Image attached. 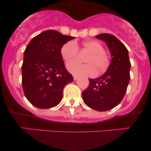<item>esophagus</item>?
I'll use <instances>...</instances> for the list:
<instances>
[{"label": "esophagus", "mask_w": 151, "mask_h": 151, "mask_svg": "<svg viewBox=\"0 0 151 151\" xmlns=\"http://www.w3.org/2000/svg\"><path fill=\"white\" fill-rule=\"evenodd\" d=\"M73 79L76 81V80L78 79V76H73Z\"/></svg>", "instance_id": "1"}]
</instances>
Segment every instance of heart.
<instances>
[{"mask_svg":"<svg viewBox=\"0 0 151 151\" xmlns=\"http://www.w3.org/2000/svg\"><path fill=\"white\" fill-rule=\"evenodd\" d=\"M83 50L88 52L84 61L87 64H79L73 61L67 64V68L75 76H92L97 73H102L108 69L110 64V55L104 51L102 44L96 41H86L81 44ZM78 52V44L73 41L66 42L61 47V55L64 61H73Z\"/></svg>","mask_w":151,"mask_h":151,"instance_id":"heart-1","label":"heart"}]
</instances>
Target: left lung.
<instances>
[{
  "label": "left lung",
  "instance_id": "left-lung-1",
  "mask_svg": "<svg viewBox=\"0 0 151 151\" xmlns=\"http://www.w3.org/2000/svg\"><path fill=\"white\" fill-rule=\"evenodd\" d=\"M96 38L105 41L112 60L103 76L90 79L88 87L82 92L84 102L98 111L114 108L124 98L130 81V61L128 51L122 42L111 34L103 33Z\"/></svg>",
  "mask_w": 151,
  "mask_h": 151
}]
</instances>
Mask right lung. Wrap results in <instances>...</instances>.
<instances>
[{
    "mask_svg": "<svg viewBox=\"0 0 151 151\" xmlns=\"http://www.w3.org/2000/svg\"><path fill=\"white\" fill-rule=\"evenodd\" d=\"M74 37L47 30L31 40L24 53L22 86L24 95L35 107L58 105L65 85L73 81L61 55V47Z\"/></svg>",
    "mask_w": 151,
    "mask_h": 151,
    "instance_id": "add662e5",
    "label": "right lung"
}]
</instances>
